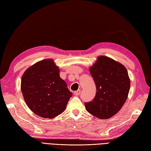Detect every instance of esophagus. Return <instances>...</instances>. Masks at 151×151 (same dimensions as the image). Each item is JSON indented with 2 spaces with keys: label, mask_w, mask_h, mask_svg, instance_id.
I'll return each mask as SVG.
<instances>
[{
  "label": "esophagus",
  "mask_w": 151,
  "mask_h": 151,
  "mask_svg": "<svg viewBox=\"0 0 151 151\" xmlns=\"http://www.w3.org/2000/svg\"><path fill=\"white\" fill-rule=\"evenodd\" d=\"M81 89H78L77 91L74 92V95H76V96H78V95H80V93H81Z\"/></svg>",
  "instance_id": "esophagus-1"
}]
</instances>
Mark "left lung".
Instances as JSON below:
<instances>
[{
  "label": "left lung",
  "mask_w": 151,
  "mask_h": 151,
  "mask_svg": "<svg viewBox=\"0 0 151 151\" xmlns=\"http://www.w3.org/2000/svg\"><path fill=\"white\" fill-rule=\"evenodd\" d=\"M89 72L97 92L93 101L85 102L86 110L99 119L110 118L121 110L129 95L130 81L126 67L110 58L101 56Z\"/></svg>",
  "instance_id": "8db88e82"
}]
</instances>
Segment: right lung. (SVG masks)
Wrapping results in <instances>:
<instances>
[{
  "label": "right lung",
  "mask_w": 151,
  "mask_h": 151,
  "mask_svg": "<svg viewBox=\"0 0 151 151\" xmlns=\"http://www.w3.org/2000/svg\"><path fill=\"white\" fill-rule=\"evenodd\" d=\"M21 89L28 108L45 119L63 113L72 97L52 59L41 60L27 69L22 76Z\"/></svg>",
  "instance_id": "1"
}]
</instances>
